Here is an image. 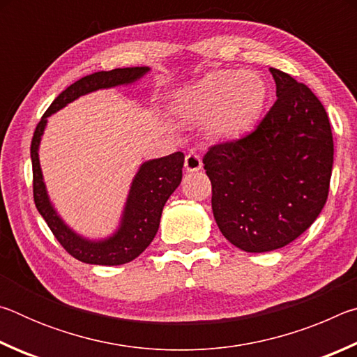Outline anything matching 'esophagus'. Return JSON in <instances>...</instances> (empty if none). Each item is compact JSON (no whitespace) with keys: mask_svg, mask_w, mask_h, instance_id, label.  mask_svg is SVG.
<instances>
[{"mask_svg":"<svg viewBox=\"0 0 357 357\" xmlns=\"http://www.w3.org/2000/svg\"><path fill=\"white\" fill-rule=\"evenodd\" d=\"M184 167L187 172H198L202 170L203 167V162H202V157L195 154V153H189L185 155L184 159Z\"/></svg>","mask_w":357,"mask_h":357,"instance_id":"esophagus-1","label":"esophagus"}]
</instances>
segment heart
<instances>
[{"label": "heart", "instance_id": "heart-1", "mask_svg": "<svg viewBox=\"0 0 357 357\" xmlns=\"http://www.w3.org/2000/svg\"><path fill=\"white\" fill-rule=\"evenodd\" d=\"M268 84L249 70L211 72L174 100V110L189 121L208 119L215 140H234L253 129L268 102Z\"/></svg>", "mask_w": 357, "mask_h": 357}]
</instances>
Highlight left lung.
<instances>
[{
    "label": "left lung",
    "instance_id": "1",
    "mask_svg": "<svg viewBox=\"0 0 357 357\" xmlns=\"http://www.w3.org/2000/svg\"><path fill=\"white\" fill-rule=\"evenodd\" d=\"M277 100L257 129L203 157L213 213L229 243L252 253L293 243L324 208L334 142L328 113L304 83L271 68Z\"/></svg>",
    "mask_w": 357,
    "mask_h": 357
}]
</instances>
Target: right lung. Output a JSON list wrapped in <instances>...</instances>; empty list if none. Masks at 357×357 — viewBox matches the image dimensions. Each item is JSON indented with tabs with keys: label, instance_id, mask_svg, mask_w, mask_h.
<instances>
[{
	"label": "right lung",
	"instance_id": "add662e5",
	"mask_svg": "<svg viewBox=\"0 0 357 357\" xmlns=\"http://www.w3.org/2000/svg\"><path fill=\"white\" fill-rule=\"evenodd\" d=\"M146 72H149V68H124L108 72H94L91 75L80 78L52 102L34 130L31 162L36 208L66 252L83 263L118 266L132 261L146 249L159 229L162 209L183 179L184 154L173 153L160 159L143 162L130 184L128 202H126L118 229L105 239L91 241L80 236L66 225L48 198L39 164V144L45 130L47 118L80 96L98 91V89L134 83Z\"/></svg>",
	"mask_w": 357,
	"mask_h": 357
}]
</instances>
